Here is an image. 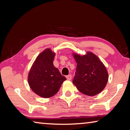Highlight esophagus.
<instances>
[{
  "label": "esophagus",
  "instance_id": "34e87169",
  "mask_svg": "<svg viewBox=\"0 0 130 130\" xmlns=\"http://www.w3.org/2000/svg\"><path fill=\"white\" fill-rule=\"evenodd\" d=\"M66 77H67V80H71V79H72V76L70 75V74H69V75H68V76H66Z\"/></svg>",
  "mask_w": 130,
  "mask_h": 130
}]
</instances>
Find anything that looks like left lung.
Instances as JSON below:
<instances>
[{
  "instance_id": "1",
  "label": "left lung",
  "mask_w": 130,
  "mask_h": 130,
  "mask_svg": "<svg viewBox=\"0 0 130 130\" xmlns=\"http://www.w3.org/2000/svg\"><path fill=\"white\" fill-rule=\"evenodd\" d=\"M77 62L73 84L81 93L93 96L100 93L108 80L106 68L100 59L92 52L83 56L73 54Z\"/></svg>"
}]
</instances>
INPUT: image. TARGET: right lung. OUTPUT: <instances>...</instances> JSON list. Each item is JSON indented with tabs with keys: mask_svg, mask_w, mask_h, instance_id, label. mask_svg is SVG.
Returning a JSON list of instances; mask_svg holds the SVG:
<instances>
[{
	"mask_svg": "<svg viewBox=\"0 0 130 130\" xmlns=\"http://www.w3.org/2000/svg\"><path fill=\"white\" fill-rule=\"evenodd\" d=\"M55 53L46 49L38 55L28 75L30 87L35 93L44 98L56 94L67 80L53 65Z\"/></svg>",
	"mask_w": 130,
	"mask_h": 130,
	"instance_id": "add662e5",
	"label": "right lung"
}]
</instances>
